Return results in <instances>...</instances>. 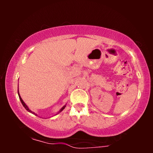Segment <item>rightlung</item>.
Returning a JSON list of instances; mask_svg holds the SVG:
<instances>
[{"label":"right lung","mask_w":153,"mask_h":153,"mask_svg":"<svg viewBox=\"0 0 153 153\" xmlns=\"http://www.w3.org/2000/svg\"><path fill=\"white\" fill-rule=\"evenodd\" d=\"M18 95H19V100H20V101H21V102H22V104H23V106H24V108H26V109L27 111H28V112H30V113H31V114H34V115H35V116H37V114H35V113H34V112H33V111H30V109H29V108L28 107V106H27V105H26V104L24 103V101H23V100L22 99V97H21V96H20V95H19V89H18ZM65 106H66V105H65V106H63V107H62L61 108H60V111H58V114H59V113H60V112H61V111H62V110H63L65 108Z\"/></svg>","instance_id":"right-lung-1"}]
</instances>
